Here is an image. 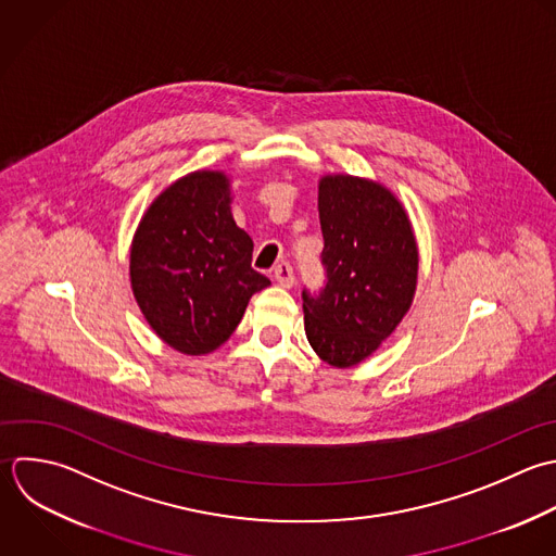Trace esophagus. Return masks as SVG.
<instances>
[{
	"label": "esophagus",
	"mask_w": 556,
	"mask_h": 556,
	"mask_svg": "<svg viewBox=\"0 0 556 556\" xmlns=\"http://www.w3.org/2000/svg\"><path fill=\"white\" fill-rule=\"evenodd\" d=\"M275 281L283 288H292L294 286V270L288 262H281L277 268H275Z\"/></svg>",
	"instance_id": "34e87169"
}]
</instances>
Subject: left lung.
<instances>
[{
  "instance_id": "1",
  "label": "left lung",
  "mask_w": 556,
  "mask_h": 556,
  "mask_svg": "<svg viewBox=\"0 0 556 556\" xmlns=\"http://www.w3.org/2000/svg\"><path fill=\"white\" fill-rule=\"evenodd\" d=\"M325 286L303 288L305 333L331 366L372 355L407 314L418 277L412 223L381 184L329 175L318 186Z\"/></svg>"
}]
</instances>
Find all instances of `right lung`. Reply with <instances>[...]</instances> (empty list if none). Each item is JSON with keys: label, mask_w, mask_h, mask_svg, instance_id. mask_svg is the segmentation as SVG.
I'll return each instance as SVG.
<instances>
[{"label": "right lung", "mask_w": 556, "mask_h": 556, "mask_svg": "<svg viewBox=\"0 0 556 556\" xmlns=\"http://www.w3.org/2000/svg\"><path fill=\"white\" fill-rule=\"evenodd\" d=\"M229 201L223 173H190L151 203L131 242L134 296L151 329L186 355L218 349L249 299L270 286L251 268L253 240Z\"/></svg>", "instance_id": "right-lung-1"}]
</instances>
